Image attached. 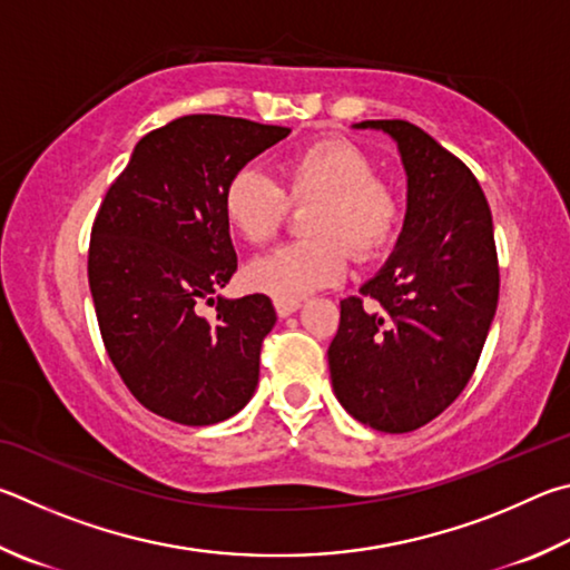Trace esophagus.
<instances>
[{
	"label": "esophagus",
	"mask_w": 570,
	"mask_h": 570,
	"mask_svg": "<svg viewBox=\"0 0 570 570\" xmlns=\"http://www.w3.org/2000/svg\"><path fill=\"white\" fill-rule=\"evenodd\" d=\"M301 311V303H287V301H275V313L277 317H291L293 313Z\"/></svg>",
	"instance_id": "obj_1"
}]
</instances>
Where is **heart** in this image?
<instances>
[{
  "label": "heart",
  "instance_id": "1",
  "mask_svg": "<svg viewBox=\"0 0 570 570\" xmlns=\"http://www.w3.org/2000/svg\"><path fill=\"white\" fill-rule=\"evenodd\" d=\"M283 189L253 167L237 169L223 189L225 223L245 243H267L285 223L287 199L313 205V239L277 247L245 267L249 291L297 303L347 273V247L361 259L381 255L403 223L395 189L375 177V163L343 137H323L285 159Z\"/></svg>",
  "mask_w": 570,
  "mask_h": 570
}]
</instances>
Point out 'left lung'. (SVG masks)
Returning <instances> with one entry per match:
<instances>
[{
	"label": "left lung",
	"instance_id": "8db88e82",
	"mask_svg": "<svg viewBox=\"0 0 570 570\" xmlns=\"http://www.w3.org/2000/svg\"><path fill=\"white\" fill-rule=\"evenodd\" d=\"M397 145L403 229L385 265L341 303L327 347L335 397L381 433H411L451 405L481 357L498 305L491 207L461 159L405 119H365Z\"/></svg>",
	"mask_w": 570,
	"mask_h": 570
}]
</instances>
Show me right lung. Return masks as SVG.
<instances>
[{
    "label": "right lung",
    "instance_id": "add662e5",
    "mask_svg": "<svg viewBox=\"0 0 570 570\" xmlns=\"http://www.w3.org/2000/svg\"><path fill=\"white\" fill-rule=\"evenodd\" d=\"M291 135L239 117L187 115L145 135L99 207L89 291L119 377L147 411L213 425L255 395L259 347L277 321L267 295L223 297L237 255L223 189L237 169Z\"/></svg>",
    "mask_w": 570,
    "mask_h": 570
}]
</instances>
